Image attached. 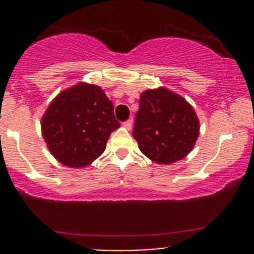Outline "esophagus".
Segmentation results:
<instances>
[{
	"label": "esophagus",
	"instance_id": "1",
	"mask_svg": "<svg viewBox=\"0 0 254 254\" xmlns=\"http://www.w3.org/2000/svg\"><path fill=\"white\" fill-rule=\"evenodd\" d=\"M123 125H124V127L125 129H127V130H130L132 127V120H127V122H124L123 123Z\"/></svg>",
	"mask_w": 254,
	"mask_h": 254
}]
</instances>
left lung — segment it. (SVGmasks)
I'll return each instance as SVG.
<instances>
[{
  "mask_svg": "<svg viewBox=\"0 0 254 254\" xmlns=\"http://www.w3.org/2000/svg\"><path fill=\"white\" fill-rule=\"evenodd\" d=\"M132 136L153 162L170 165L186 157L199 136V120L190 104L166 88L140 97Z\"/></svg>",
  "mask_w": 254,
  "mask_h": 254,
  "instance_id": "left-lung-1",
  "label": "left lung"
}]
</instances>
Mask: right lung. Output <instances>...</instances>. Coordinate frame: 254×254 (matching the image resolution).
Instances as JSON below:
<instances>
[{
	"instance_id": "right-lung-1",
	"label": "right lung",
	"mask_w": 254,
	"mask_h": 254,
	"mask_svg": "<svg viewBox=\"0 0 254 254\" xmlns=\"http://www.w3.org/2000/svg\"><path fill=\"white\" fill-rule=\"evenodd\" d=\"M120 127L113 103L99 87L79 83L61 92L42 122L43 136L54 157L68 167L88 166L106 150Z\"/></svg>"
}]
</instances>
